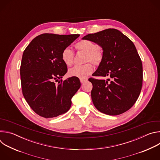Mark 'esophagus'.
<instances>
[{"label":"esophagus","instance_id":"34e87169","mask_svg":"<svg viewBox=\"0 0 160 160\" xmlns=\"http://www.w3.org/2000/svg\"><path fill=\"white\" fill-rule=\"evenodd\" d=\"M87 79H80V82H81V83H85V82H87Z\"/></svg>","mask_w":160,"mask_h":160}]
</instances>
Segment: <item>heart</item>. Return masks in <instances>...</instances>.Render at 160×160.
Here are the masks:
<instances>
[{"instance_id": "heart-1", "label": "heart", "mask_w": 160, "mask_h": 160, "mask_svg": "<svg viewBox=\"0 0 160 160\" xmlns=\"http://www.w3.org/2000/svg\"><path fill=\"white\" fill-rule=\"evenodd\" d=\"M75 47L77 51L85 52L84 60L85 62H92L96 66L101 63L103 59V52L96 43L88 40H82L77 43ZM73 59L74 53L70 48H66L62 50L61 59L66 66H71L73 62ZM93 70V65L90 62H87L83 65L73 67L68 71V75L70 77L84 79L92 73Z\"/></svg>"}]
</instances>
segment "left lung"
Returning <instances> with one entry per match:
<instances>
[{
  "label": "left lung",
  "instance_id": "1",
  "mask_svg": "<svg viewBox=\"0 0 160 160\" xmlns=\"http://www.w3.org/2000/svg\"><path fill=\"white\" fill-rule=\"evenodd\" d=\"M102 48L103 59L94 77L90 78L91 97L95 107L108 115H118L130 109L138 100L142 85V64L133 43L117 29L109 28L82 38Z\"/></svg>",
  "mask_w": 160,
  "mask_h": 160
}]
</instances>
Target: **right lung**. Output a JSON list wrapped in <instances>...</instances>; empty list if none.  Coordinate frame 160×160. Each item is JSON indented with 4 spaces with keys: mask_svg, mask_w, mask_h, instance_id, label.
I'll list each match as a JSON object with an SVG mask.
<instances>
[{
    "mask_svg": "<svg viewBox=\"0 0 160 160\" xmlns=\"http://www.w3.org/2000/svg\"><path fill=\"white\" fill-rule=\"evenodd\" d=\"M79 36L41 34L32 40L22 54L20 66L22 95L40 117H56L71 107L72 98L81 84L75 77L61 80L68 71L61 52Z\"/></svg>",
    "mask_w": 160,
    "mask_h": 160,
    "instance_id": "right-lung-1",
    "label": "right lung"
}]
</instances>
